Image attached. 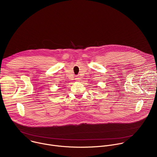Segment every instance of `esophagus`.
I'll return each instance as SVG.
<instances>
[{
	"label": "esophagus",
	"instance_id": "esophagus-1",
	"mask_svg": "<svg viewBox=\"0 0 157 157\" xmlns=\"http://www.w3.org/2000/svg\"><path fill=\"white\" fill-rule=\"evenodd\" d=\"M75 79H76V81H79V79H80L79 76H76V78H75Z\"/></svg>",
	"mask_w": 157,
	"mask_h": 157
}]
</instances>
